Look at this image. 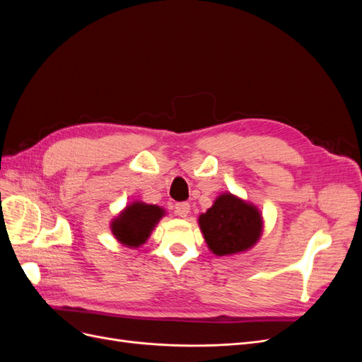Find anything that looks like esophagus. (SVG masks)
Returning <instances> with one entry per match:
<instances>
[{
    "mask_svg": "<svg viewBox=\"0 0 362 362\" xmlns=\"http://www.w3.org/2000/svg\"><path fill=\"white\" fill-rule=\"evenodd\" d=\"M175 213H177L180 217H185L190 213V204L189 202L175 204Z\"/></svg>",
    "mask_w": 362,
    "mask_h": 362,
    "instance_id": "1",
    "label": "esophagus"
}]
</instances>
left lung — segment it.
<instances>
[{
  "mask_svg": "<svg viewBox=\"0 0 362 362\" xmlns=\"http://www.w3.org/2000/svg\"><path fill=\"white\" fill-rule=\"evenodd\" d=\"M205 242L216 255H231L254 246L261 235V216L254 205L225 193L199 217Z\"/></svg>",
  "mask_w": 362,
  "mask_h": 362,
  "instance_id": "left-lung-1",
  "label": "left lung"
}]
</instances>
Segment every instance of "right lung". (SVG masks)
<instances>
[{
	"label": "right lung",
	"instance_id": "right-lung-1",
	"mask_svg": "<svg viewBox=\"0 0 362 362\" xmlns=\"http://www.w3.org/2000/svg\"><path fill=\"white\" fill-rule=\"evenodd\" d=\"M164 211L157 205H148L134 202L120 213L112 223L115 237L122 245L129 247H139L146 242L156 223L163 217Z\"/></svg>",
	"mask_w": 362,
	"mask_h": 362
}]
</instances>
